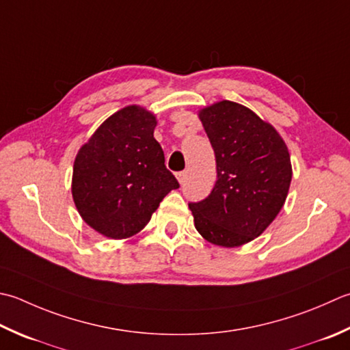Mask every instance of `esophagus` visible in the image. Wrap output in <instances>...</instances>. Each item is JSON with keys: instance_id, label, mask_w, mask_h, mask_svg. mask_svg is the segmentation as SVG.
<instances>
[{"instance_id": "esophagus-1", "label": "esophagus", "mask_w": 350, "mask_h": 350, "mask_svg": "<svg viewBox=\"0 0 350 350\" xmlns=\"http://www.w3.org/2000/svg\"><path fill=\"white\" fill-rule=\"evenodd\" d=\"M177 180H179L180 185H183V182L187 180V171H180V173H177Z\"/></svg>"}]
</instances>
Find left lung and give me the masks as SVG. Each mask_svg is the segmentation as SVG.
I'll return each instance as SVG.
<instances>
[{"instance_id":"8db88e82","label":"left lung","mask_w":350,"mask_h":350,"mask_svg":"<svg viewBox=\"0 0 350 350\" xmlns=\"http://www.w3.org/2000/svg\"><path fill=\"white\" fill-rule=\"evenodd\" d=\"M217 162V182L202 202L189 203L204 239L238 247L259 237L282 209L291 161L276 129L243 105L218 101L198 112Z\"/></svg>"}]
</instances>
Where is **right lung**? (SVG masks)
<instances>
[{
	"instance_id": "obj_1",
	"label": "right lung",
	"mask_w": 350,
	"mask_h": 350,
	"mask_svg": "<svg viewBox=\"0 0 350 350\" xmlns=\"http://www.w3.org/2000/svg\"><path fill=\"white\" fill-rule=\"evenodd\" d=\"M154 127L153 113L127 106L109 116L75 156V208L98 234L133 237L146 228L162 198L179 188L165 167Z\"/></svg>"
}]
</instances>
